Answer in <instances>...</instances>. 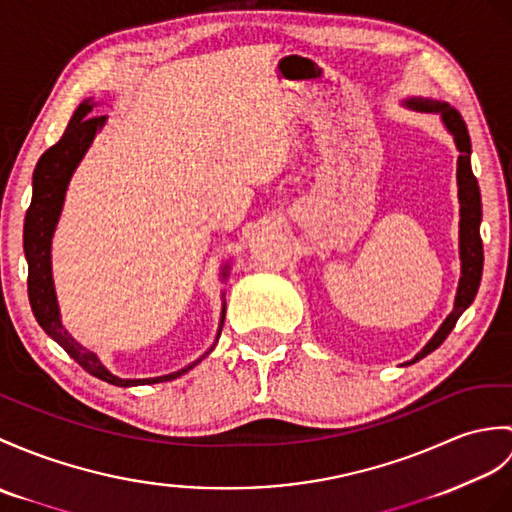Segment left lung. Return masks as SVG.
Segmentation results:
<instances>
[{"instance_id": "left-lung-1", "label": "left lung", "mask_w": 512, "mask_h": 512, "mask_svg": "<svg viewBox=\"0 0 512 512\" xmlns=\"http://www.w3.org/2000/svg\"><path fill=\"white\" fill-rule=\"evenodd\" d=\"M410 106L419 111H432L441 113L443 122L449 128V133L454 135L456 148L460 150L458 157V198H460V259H462V277L456 294L454 312L447 316L441 329L436 331L434 338L425 344V349L414 358L412 362H419L427 353L441 347L445 338L451 334V329L456 327L460 314L467 310L473 303L475 294L480 288L482 279V266H484V248L480 237V220H482V200H480V187L478 178L473 176L471 170V139L467 133V124L462 120V115L445 102H430V100H408ZM410 362V364H412Z\"/></svg>"}]
</instances>
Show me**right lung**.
<instances>
[{
  "instance_id": "1",
  "label": "right lung",
  "mask_w": 512,
  "mask_h": 512,
  "mask_svg": "<svg viewBox=\"0 0 512 512\" xmlns=\"http://www.w3.org/2000/svg\"><path fill=\"white\" fill-rule=\"evenodd\" d=\"M91 100L82 102L74 117H71L63 137L56 141L52 148H47L34 168L32 174V202L26 211V222H23V251L28 259V296L32 312L37 316L39 325L45 329L47 336H52L61 347L74 358L87 373L93 377L109 382L113 386H137V384H159L170 382L178 375L187 373L194 364L181 368L178 373L152 377V379H122L106 371L102 362L95 358V353L82 347L74 338L67 334L58 314V303L52 283V266H50V244L54 227L61 216L65 189L76 165L85 157L87 148L95 133L104 126L106 117H91ZM224 320V318H222Z\"/></svg>"
}]
</instances>
